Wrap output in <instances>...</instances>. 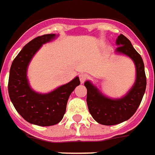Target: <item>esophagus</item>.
Listing matches in <instances>:
<instances>
[{
  "label": "esophagus",
  "mask_w": 155,
  "mask_h": 155,
  "mask_svg": "<svg viewBox=\"0 0 155 155\" xmlns=\"http://www.w3.org/2000/svg\"><path fill=\"white\" fill-rule=\"evenodd\" d=\"M87 78H88V76L87 75L86 73H80L79 74V79L80 82L82 83H83L87 79Z\"/></svg>",
  "instance_id": "esophagus-1"
}]
</instances>
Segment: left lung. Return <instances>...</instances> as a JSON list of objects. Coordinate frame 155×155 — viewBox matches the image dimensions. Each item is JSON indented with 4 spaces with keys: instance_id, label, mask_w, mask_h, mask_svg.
<instances>
[{
    "instance_id": "obj_1",
    "label": "left lung",
    "mask_w": 155,
    "mask_h": 155,
    "mask_svg": "<svg viewBox=\"0 0 155 155\" xmlns=\"http://www.w3.org/2000/svg\"><path fill=\"white\" fill-rule=\"evenodd\" d=\"M116 43L118 45L116 51L128 56L135 63L136 82L128 94L120 99L106 97L90 82L84 83L89 113L97 123L104 125L118 124L131 118L138 109L146 89L144 65L141 56L123 34L118 36Z\"/></svg>"
}]
</instances>
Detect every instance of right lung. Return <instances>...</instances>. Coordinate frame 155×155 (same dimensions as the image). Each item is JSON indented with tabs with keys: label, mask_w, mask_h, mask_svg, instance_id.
Masks as SVG:
<instances>
[{
	"label": "right lung",
	"mask_w": 155,
	"mask_h": 155,
	"mask_svg": "<svg viewBox=\"0 0 155 155\" xmlns=\"http://www.w3.org/2000/svg\"><path fill=\"white\" fill-rule=\"evenodd\" d=\"M54 37L55 34H46L29 41L13 60L10 70L8 93L14 107L26 121L39 126H51L62 120L70 94L80 84L77 77L48 94H38L30 88L28 63L41 45Z\"/></svg>",
	"instance_id": "add662e5"
}]
</instances>
